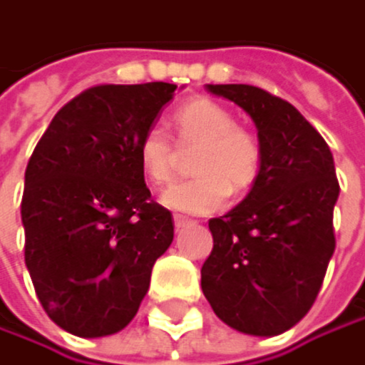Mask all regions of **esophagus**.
I'll return each instance as SVG.
<instances>
[{"mask_svg": "<svg viewBox=\"0 0 365 365\" xmlns=\"http://www.w3.org/2000/svg\"><path fill=\"white\" fill-rule=\"evenodd\" d=\"M173 220H175V229H177V231H181L184 227H190V225H192V220H190V218H186V216H179V214H177Z\"/></svg>", "mask_w": 365, "mask_h": 365, "instance_id": "obj_1", "label": "esophagus"}]
</instances>
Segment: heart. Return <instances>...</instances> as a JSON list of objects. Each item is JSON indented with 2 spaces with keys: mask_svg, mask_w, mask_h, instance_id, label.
<instances>
[{
  "mask_svg": "<svg viewBox=\"0 0 365 365\" xmlns=\"http://www.w3.org/2000/svg\"><path fill=\"white\" fill-rule=\"evenodd\" d=\"M173 125L181 151L197 149L192 158L197 175L164 190L166 207L184 214H212L229 201L231 190L244 195L255 186L263 149L250 130L235 123L229 108L210 98H195L175 110ZM136 158L143 175L162 186L175 173L177 149L162 128H149L136 145Z\"/></svg>",
  "mask_w": 365,
  "mask_h": 365,
  "instance_id": "1",
  "label": "heart"
}]
</instances>
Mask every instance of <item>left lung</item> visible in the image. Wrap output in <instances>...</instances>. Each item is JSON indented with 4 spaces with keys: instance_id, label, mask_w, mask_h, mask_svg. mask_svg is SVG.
Returning <instances> with one entry per match:
<instances>
[{
    "instance_id": "left-lung-1",
    "label": "left lung",
    "mask_w": 365,
    "mask_h": 365,
    "mask_svg": "<svg viewBox=\"0 0 365 365\" xmlns=\"http://www.w3.org/2000/svg\"><path fill=\"white\" fill-rule=\"evenodd\" d=\"M207 91L252 117L263 162L248 197L210 220L214 250L201 289L229 327L278 336L308 314L336 250L334 155L287 100L252 85H207Z\"/></svg>"
}]
</instances>
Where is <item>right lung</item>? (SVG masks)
Returning a JSON list of instances; mask_svg holds the SVG:
<instances>
[{
  "label": "right lung",
  "instance_id": "obj_1",
  "mask_svg": "<svg viewBox=\"0 0 365 365\" xmlns=\"http://www.w3.org/2000/svg\"><path fill=\"white\" fill-rule=\"evenodd\" d=\"M175 89L89 87L57 110L27 162L25 265L44 312L74 336L121 331L173 242V216L151 201L136 145Z\"/></svg>",
  "mask_w": 365,
  "mask_h": 365
}]
</instances>
